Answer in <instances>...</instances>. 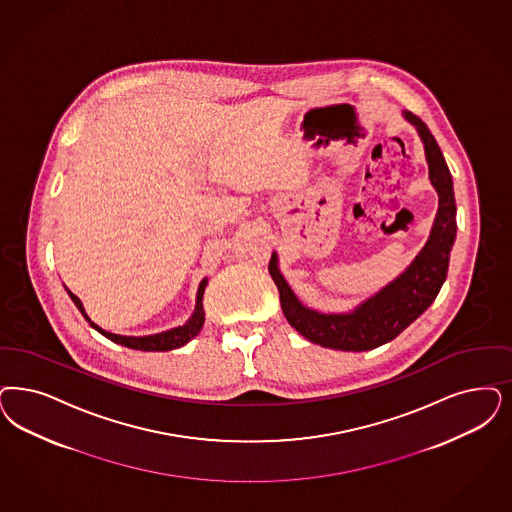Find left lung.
<instances>
[{
  "mask_svg": "<svg viewBox=\"0 0 512 512\" xmlns=\"http://www.w3.org/2000/svg\"><path fill=\"white\" fill-rule=\"evenodd\" d=\"M406 123L412 124L420 136L429 168V181L439 196L429 238L414 261L405 270L376 291L369 299L361 300L348 312H319L300 302L291 285L283 278L278 253L272 251L268 272L280 291L283 316L295 331L323 348L342 352L374 350L422 316L433 304L448 274L450 251L456 242V198L454 181L441 147L420 117L403 111Z\"/></svg>",
  "mask_w": 512,
  "mask_h": 512,
  "instance_id": "8db88e82",
  "label": "left lung"
}]
</instances>
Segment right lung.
I'll use <instances>...</instances> for the list:
<instances>
[{
  "instance_id": "add662e5",
  "label": "right lung",
  "mask_w": 512,
  "mask_h": 512,
  "mask_svg": "<svg viewBox=\"0 0 512 512\" xmlns=\"http://www.w3.org/2000/svg\"><path fill=\"white\" fill-rule=\"evenodd\" d=\"M208 285V278H204L200 285H198V291H196V302H194L193 314L191 318L187 319L183 325L174 327V329H168V331H162L157 335H145V336H126V335H115V333H109L106 329H102L100 325H96L92 319L87 316L85 312V306L81 299L77 295H73L70 289L66 287L70 299L73 300V304L79 308V312L83 314V318L87 319L90 323V327H94L100 335L106 336L111 342L115 344H121L126 346L130 350H140V352H170V350H176L185 346L187 342H191L194 336L200 333L202 325H204V306H202V299H204V289Z\"/></svg>"
}]
</instances>
